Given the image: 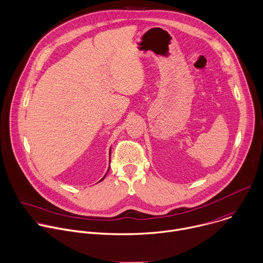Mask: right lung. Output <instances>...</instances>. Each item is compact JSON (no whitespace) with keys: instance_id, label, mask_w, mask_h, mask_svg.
Instances as JSON below:
<instances>
[{"instance_id":"obj_1","label":"right lung","mask_w":263,"mask_h":263,"mask_svg":"<svg viewBox=\"0 0 263 263\" xmlns=\"http://www.w3.org/2000/svg\"><path fill=\"white\" fill-rule=\"evenodd\" d=\"M110 152H111V147H110V149H109V157H110ZM109 160H110V159H109ZM109 162H110V161H109ZM108 170H109V168H108ZM108 170H107V172H108ZM107 172H106V174H107ZM106 174H105V176H104V177H103V178H102V179H101V180H100L99 182H101V181H103V180L105 179V177H106ZM99 182H98V183H99Z\"/></svg>"}]
</instances>
